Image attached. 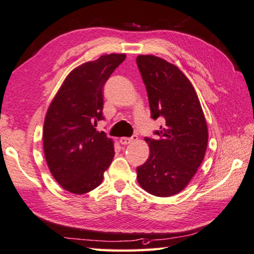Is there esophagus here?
Returning <instances> with one entry per match:
<instances>
[{"label": "esophagus", "instance_id": "34e87169", "mask_svg": "<svg viewBox=\"0 0 254 254\" xmlns=\"http://www.w3.org/2000/svg\"><path fill=\"white\" fill-rule=\"evenodd\" d=\"M137 139V136H132V137H122L121 139H119V142L122 143V145H129V143H131L133 140Z\"/></svg>", "mask_w": 254, "mask_h": 254}]
</instances>
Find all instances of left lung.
Listing matches in <instances>:
<instances>
[{"instance_id":"left-lung-1","label":"left lung","mask_w":254,"mask_h":254,"mask_svg":"<svg viewBox=\"0 0 254 254\" xmlns=\"http://www.w3.org/2000/svg\"><path fill=\"white\" fill-rule=\"evenodd\" d=\"M146 85L151 117L165 125L155 131L157 139L145 138L149 157L137 167L143 190L157 197L183 191L197 172L208 145V127L197 93L176 65L154 55L137 56Z\"/></svg>"}]
</instances>
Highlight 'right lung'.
<instances>
[{
  "mask_svg": "<svg viewBox=\"0 0 254 254\" xmlns=\"http://www.w3.org/2000/svg\"><path fill=\"white\" fill-rule=\"evenodd\" d=\"M125 59V54H108L77 66L47 109L43 129L45 159L54 179L71 193L97 188L113 161V139L95 127L104 119V85Z\"/></svg>",
  "mask_w": 254,
  "mask_h": 254,
  "instance_id": "right-lung-1",
  "label": "right lung"
}]
</instances>
